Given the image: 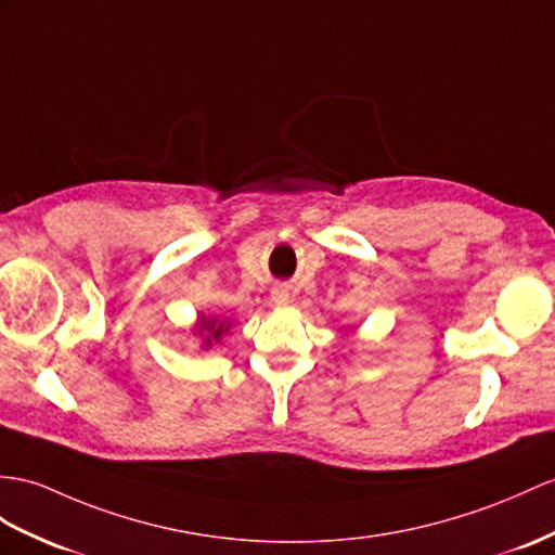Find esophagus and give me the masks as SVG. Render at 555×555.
Listing matches in <instances>:
<instances>
[{"instance_id": "1", "label": "esophagus", "mask_w": 555, "mask_h": 555, "mask_svg": "<svg viewBox=\"0 0 555 555\" xmlns=\"http://www.w3.org/2000/svg\"><path fill=\"white\" fill-rule=\"evenodd\" d=\"M273 301L278 304V306H285V304H289V289L287 287H275L273 289Z\"/></svg>"}]
</instances>
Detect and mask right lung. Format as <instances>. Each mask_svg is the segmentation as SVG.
Returning a JSON list of instances; mask_svg holds the SVG:
<instances>
[{
	"label": "right lung",
	"mask_w": 555,
	"mask_h": 555,
	"mask_svg": "<svg viewBox=\"0 0 555 555\" xmlns=\"http://www.w3.org/2000/svg\"><path fill=\"white\" fill-rule=\"evenodd\" d=\"M221 332H228V327L223 330V322L216 324V320H205V318H202L199 334H207L205 336V344L207 346H211V341H219L221 339Z\"/></svg>",
	"instance_id": "obj_1"
}]
</instances>
